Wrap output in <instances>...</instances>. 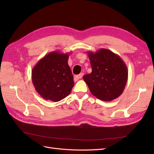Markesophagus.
I'll return each instance as SVG.
<instances>
[{"label":"esophagus","mask_w":154,"mask_h":154,"mask_svg":"<svg viewBox=\"0 0 154 154\" xmlns=\"http://www.w3.org/2000/svg\"><path fill=\"white\" fill-rule=\"evenodd\" d=\"M83 75H84V73H80V74H79L77 75H75L74 76V80H75V81H77V80L79 79H81Z\"/></svg>","instance_id":"esophagus-1"}]
</instances>
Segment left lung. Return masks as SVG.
Segmentation results:
<instances>
[{"instance_id":"obj_1","label":"left lung","mask_w":154,"mask_h":154,"mask_svg":"<svg viewBox=\"0 0 154 154\" xmlns=\"http://www.w3.org/2000/svg\"><path fill=\"white\" fill-rule=\"evenodd\" d=\"M92 67L83 76L91 94L103 101H111L122 94L128 79L126 64L120 57L106 48L87 52Z\"/></svg>"}]
</instances>
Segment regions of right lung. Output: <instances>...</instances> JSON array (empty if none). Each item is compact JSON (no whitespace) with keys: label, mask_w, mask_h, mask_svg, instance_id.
<instances>
[{"label":"right lung","mask_w":154,"mask_h":154,"mask_svg":"<svg viewBox=\"0 0 154 154\" xmlns=\"http://www.w3.org/2000/svg\"><path fill=\"white\" fill-rule=\"evenodd\" d=\"M70 54L51 52L32 69V83L35 91L44 99L59 102L70 94L74 85L68 64Z\"/></svg>","instance_id":"right-lung-1"}]
</instances>
